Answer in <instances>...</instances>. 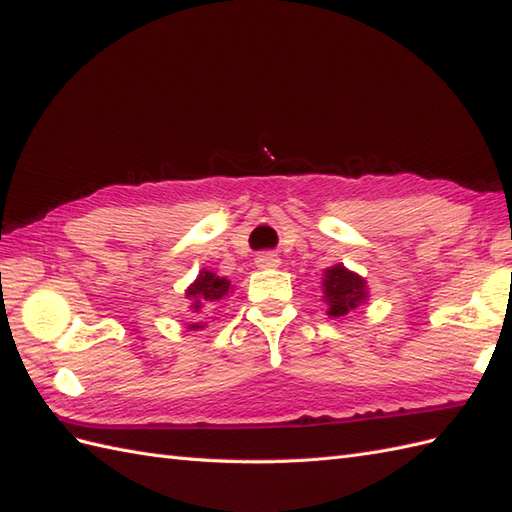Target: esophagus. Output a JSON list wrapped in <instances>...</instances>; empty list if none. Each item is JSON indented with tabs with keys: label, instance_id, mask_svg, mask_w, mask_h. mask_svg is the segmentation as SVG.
I'll return each instance as SVG.
<instances>
[{
	"label": "esophagus",
	"instance_id": "1",
	"mask_svg": "<svg viewBox=\"0 0 512 512\" xmlns=\"http://www.w3.org/2000/svg\"><path fill=\"white\" fill-rule=\"evenodd\" d=\"M256 265L258 267H278L280 265V258H278V254L263 252V254L256 256Z\"/></svg>",
	"mask_w": 512,
	"mask_h": 512
}]
</instances>
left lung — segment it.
I'll return each mask as SVG.
<instances>
[{
  "label": "left lung",
  "mask_w": 512,
  "mask_h": 512,
  "mask_svg": "<svg viewBox=\"0 0 512 512\" xmlns=\"http://www.w3.org/2000/svg\"><path fill=\"white\" fill-rule=\"evenodd\" d=\"M324 300L328 302V315L344 317L357 304L366 300V282L352 274L344 265H335L324 271Z\"/></svg>",
  "instance_id": "obj_1"
}]
</instances>
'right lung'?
<instances>
[{
	"instance_id": "obj_1",
	"label": "right lung",
	"mask_w": 512,
	"mask_h": 512,
	"mask_svg": "<svg viewBox=\"0 0 512 512\" xmlns=\"http://www.w3.org/2000/svg\"><path fill=\"white\" fill-rule=\"evenodd\" d=\"M227 291H230V282H227L225 278L214 276V274H210V271H201L197 282L188 289L186 295L195 300L192 302V309H195V313H197L203 309V306H212L214 302H219L223 295H227ZM188 328L195 331V328H201V322H192V324H188Z\"/></svg>"
}]
</instances>
